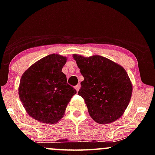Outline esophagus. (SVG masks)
I'll list each match as a JSON object with an SVG mask.
<instances>
[{
	"label": "esophagus",
	"mask_w": 155,
	"mask_h": 155,
	"mask_svg": "<svg viewBox=\"0 0 155 155\" xmlns=\"http://www.w3.org/2000/svg\"><path fill=\"white\" fill-rule=\"evenodd\" d=\"M79 88H80V85H79V84H78V85H76V86H75V89H76L77 91L79 90Z\"/></svg>",
	"instance_id": "1"
}]
</instances>
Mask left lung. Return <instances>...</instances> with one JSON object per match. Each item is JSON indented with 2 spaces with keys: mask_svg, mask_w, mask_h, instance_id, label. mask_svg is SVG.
<instances>
[{
  "mask_svg": "<svg viewBox=\"0 0 155 155\" xmlns=\"http://www.w3.org/2000/svg\"><path fill=\"white\" fill-rule=\"evenodd\" d=\"M84 80L80 95L90 116L101 124L113 122L127 107L132 95V84L124 68L107 58H89L73 54Z\"/></svg>",
  "mask_w": 155,
  "mask_h": 155,
  "instance_id": "obj_1",
  "label": "left lung"
}]
</instances>
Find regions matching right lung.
Instances as JSON below:
<instances>
[{
	"label": "right lung",
	"mask_w": 155,
	"mask_h": 155,
	"mask_svg": "<svg viewBox=\"0 0 155 155\" xmlns=\"http://www.w3.org/2000/svg\"><path fill=\"white\" fill-rule=\"evenodd\" d=\"M67 58L51 54L40 59L22 75L18 95L30 116L47 124L61 119L68 104L76 94L61 71Z\"/></svg>",
	"instance_id": "right-lung-1"
}]
</instances>
